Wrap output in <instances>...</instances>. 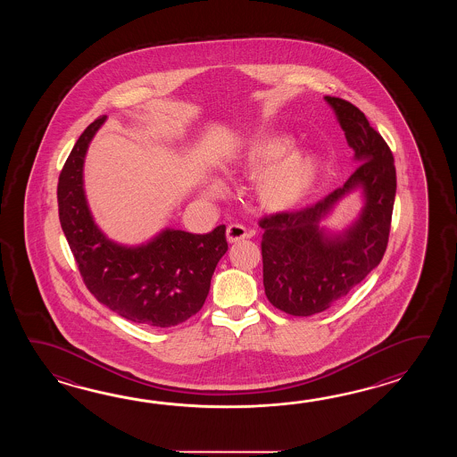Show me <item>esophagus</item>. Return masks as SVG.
<instances>
[{
  "mask_svg": "<svg viewBox=\"0 0 457 457\" xmlns=\"http://www.w3.org/2000/svg\"><path fill=\"white\" fill-rule=\"evenodd\" d=\"M250 237V232L240 224H230L227 227V240L228 243H237Z\"/></svg>",
  "mask_w": 457,
  "mask_h": 457,
  "instance_id": "esophagus-1",
  "label": "esophagus"
}]
</instances>
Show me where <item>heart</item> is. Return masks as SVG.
I'll return each instance as SVG.
<instances>
[{
  "instance_id": "heart-1",
  "label": "heart",
  "mask_w": 457,
  "mask_h": 457,
  "mask_svg": "<svg viewBox=\"0 0 457 457\" xmlns=\"http://www.w3.org/2000/svg\"><path fill=\"white\" fill-rule=\"evenodd\" d=\"M237 166L248 178L256 179V197L271 212H284L302 204L321 175L320 160L315 155L292 150V140L286 136L254 137L245 146ZM211 195L222 193L219 179H209Z\"/></svg>"
}]
</instances>
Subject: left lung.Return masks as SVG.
Segmentation results:
<instances>
[{
  "instance_id": "1",
  "label": "left lung",
  "mask_w": 457,
  "mask_h": 457,
  "mask_svg": "<svg viewBox=\"0 0 457 457\" xmlns=\"http://www.w3.org/2000/svg\"><path fill=\"white\" fill-rule=\"evenodd\" d=\"M340 122L358 168L345 185L317 204L262 219V284L268 301L294 317L330 309L378 264L387 248L397 176L386 140L341 97L325 96ZM358 188L365 204L346 229L320 222L340 199Z\"/></svg>"
}]
</instances>
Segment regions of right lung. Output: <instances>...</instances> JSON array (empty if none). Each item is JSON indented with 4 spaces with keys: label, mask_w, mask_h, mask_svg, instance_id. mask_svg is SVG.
Returning <instances> with one entry per match:
<instances>
[{
    "label": "right lung",
    "mask_w": 457,
    "mask_h": 457,
    "mask_svg": "<svg viewBox=\"0 0 457 457\" xmlns=\"http://www.w3.org/2000/svg\"><path fill=\"white\" fill-rule=\"evenodd\" d=\"M107 116L85 129L59 178V217L89 292L117 315L168 328L201 311L217 262L228 250L225 225L205 235L165 228L136 246L112 242L87 205L83 166L87 146Z\"/></svg>",
    "instance_id": "right-lung-1"
}]
</instances>
